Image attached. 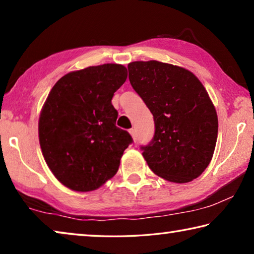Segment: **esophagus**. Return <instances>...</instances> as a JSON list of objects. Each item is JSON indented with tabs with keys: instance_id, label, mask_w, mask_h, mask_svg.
I'll list each match as a JSON object with an SVG mask.
<instances>
[{
	"instance_id": "obj_1",
	"label": "esophagus",
	"mask_w": 254,
	"mask_h": 254,
	"mask_svg": "<svg viewBox=\"0 0 254 254\" xmlns=\"http://www.w3.org/2000/svg\"><path fill=\"white\" fill-rule=\"evenodd\" d=\"M130 134L132 135V137H133V140H134V141H135V142H136V141H137V134H136V130H135V128H134V127H132V128H131V130H130Z\"/></svg>"
}]
</instances>
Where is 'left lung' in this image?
Returning <instances> with one entry per match:
<instances>
[{
    "label": "left lung",
    "mask_w": 254,
    "mask_h": 254,
    "mask_svg": "<svg viewBox=\"0 0 254 254\" xmlns=\"http://www.w3.org/2000/svg\"><path fill=\"white\" fill-rule=\"evenodd\" d=\"M128 79L154 120L142 156L171 183L191 182L207 168L216 145V110L199 79L185 68L150 60L127 65Z\"/></svg>",
    "instance_id": "left-lung-1"
}]
</instances>
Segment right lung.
Segmentation results:
<instances>
[{
  "label": "right lung",
  "mask_w": 254,
  "mask_h": 254,
  "mask_svg": "<svg viewBox=\"0 0 254 254\" xmlns=\"http://www.w3.org/2000/svg\"><path fill=\"white\" fill-rule=\"evenodd\" d=\"M127 68L104 64L68 72L51 89L39 118V142L51 173L64 186L91 191L117 174L127 131L115 126L112 97Z\"/></svg>",
  "instance_id": "add662e5"
}]
</instances>
